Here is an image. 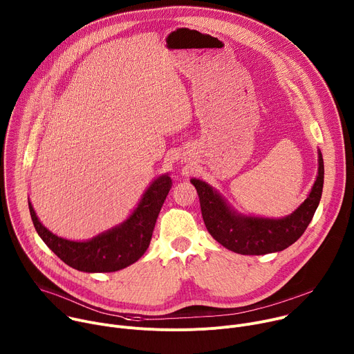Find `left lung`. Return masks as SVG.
Segmentation results:
<instances>
[{
  "label": "left lung",
  "mask_w": 354,
  "mask_h": 354,
  "mask_svg": "<svg viewBox=\"0 0 354 354\" xmlns=\"http://www.w3.org/2000/svg\"><path fill=\"white\" fill-rule=\"evenodd\" d=\"M190 182L197 190L206 228L218 243L241 255H266L288 248L307 230L322 196L324 160L318 149V175L310 194L281 218L238 213L207 182L196 178Z\"/></svg>",
  "instance_id": "1"
}]
</instances>
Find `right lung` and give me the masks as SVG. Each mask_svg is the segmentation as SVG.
Returning <instances> with one entry per match:
<instances>
[{"mask_svg":"<svg viewBox=\"0 0 354 354\" xmlns=\"http://www.w3.org/2000/svg\"><path fill=\"white\" fill-rule=\"evenodd\" d=\"M171 187L168 174L156 178L123 223L86 241H70L48 231L29 200L28 203L36 232L66 265L86 273H109L133 265L144 255Z\"/></svg>","mask_w":354,"mask_h":354,"instance_id":"1","label":"right lung"}]
</instances>
